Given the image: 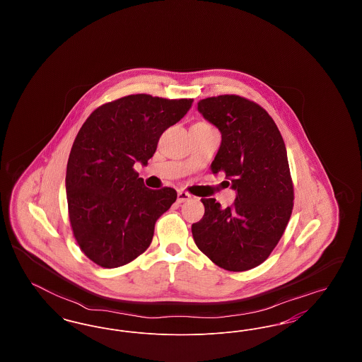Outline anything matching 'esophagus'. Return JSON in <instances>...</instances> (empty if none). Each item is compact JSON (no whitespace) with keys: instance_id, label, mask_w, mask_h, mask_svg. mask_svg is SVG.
I'll use <instances>...</instances> for the list:
<instances>
[{"instance_id":"1","label":"esophagus","mask_w":362,"mask_h":362,"mask_svg":"<svg viewBox=\"0 0 362 362\" xmlns=\"http://www.w3.org/2000/svg\"><path fill=\"white\" fill-rule=\"evenodd\" d=\"M189 198H191V195H189V192H186V191H177V202H186V201H189Z\"/></svg>"}]
</instances>
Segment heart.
<instances>
[{
  "label": "heart",
  "mask_w": 362,
  "mask_h": 362,
  "mask_svg": "<svg viewBox=\"0 0 362 362\" xmlns=\"http://www.w3.org/2000/svg\"><path fill=\"white\" fill-rule=\"evenodd\" d=\"M201 123H202V122H201ZM204 124H206V123H204Z\"/></svg>",
  "instance_id": "obj_1"
}]
</instances>
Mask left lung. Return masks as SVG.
<instances>
[{"instance_id": "left-lung-1", "label": "left lung", "mask_w": 362, "mask_h": 362, "mask_svg": "<svg viewBox=\"0 0 362 362\" xmlns=\"http://www.w3.org/2000/svg\"><path fill=\"white\" fill-rule=\"evenodd\" d=\"M198 111L223 137L210 170L225 173L238 195L225 209L214 198H202L205 214L191 226L192 238L221 269L251 270L270 257L292 214L285 142L267 111L238 95L202 99Z\"/></svg>"}]
</instances>
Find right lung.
Here are the masks:
<instances>
[{
  "mask_svg": "<svg viewBox=\"0 0 362 362\" xmlns=\"http://www.w3.org/2000/svg\"><path fill=\"white\" fill-rule=\"evenodd\" d=\"M191 104L129 95L102 104L81 126L66 167L68 213L80 250L98 266L127 264L151 245L157 218L177 194L171 187L148 189L134 164H148L161 134Z\"/></svg>",
  "mask_w": 362,
  "mask_h": 362,
  "instance_id": "right-lung-1",
  "label": "right lung"
}]
</instances>
